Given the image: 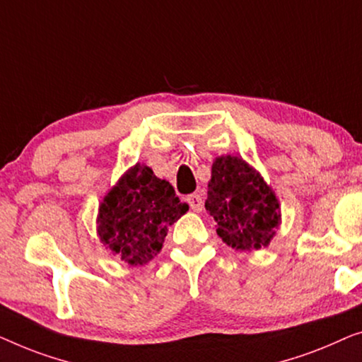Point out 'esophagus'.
<instances>
[{
  "label": "esophagus",
  "instance_id": "esophagus-1",
  "mask_svg": "<svg viewBox=\"0 0 362 362\" xmlns=\"http://www.w3.org/2000/svg\"><path fill=\"white\" fill-rule=\"evenodd\" d=\"M187 202L195 213H200L203 210V198L200 197V193H192V195H188Z\"/></svg>",
  "mask_w": 362,
  "mask_h": 362
}]
</instances>
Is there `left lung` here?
<instances>
[{"label": "left lung", "instance_id": "8db88e82", "mask_svg": "<svg viewBox=\"0 0 362 362\" xmlns=\"http://www.w3.org/2000/svg\"><path fill=\"white\" fill-rule=\"evenodd\" d=\"M205 208L218 236L236 251L267 247L282 223L281 203L264 177L239 156L213 160Z\"/></svg>", "mask_w": 362, "mask_h": 362}]
</instances>
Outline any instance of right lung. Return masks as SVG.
Returning <instances> with one entry per match:
<instances>
[{"mask_svg":"<svg viewBox=\"0 0 362 362\" xmlns=\"http://www.w3.org/2000/svg\"><path fill=\"white\" fill-rule=\"evenodd\" d=\"M187 211L174 187L137 162L103 197L96 233L113 256L139 267L160 252L169 226Z\"/></svg>","mask_w":362,"mask_h":362,"instance_id":"right-lung-1","label":"right lung"}]
</instances>
